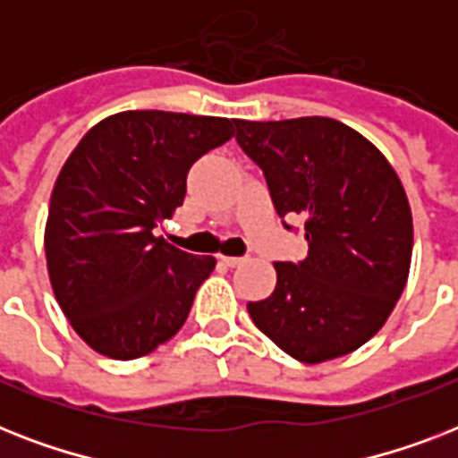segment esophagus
Returning a JSON list of instances; mask_svg holds the SVG:
<instances>
[{
  "mask_svg": "<svg viewBox=\"0 0 458 458\" xmlns=\"http://www.w3.org/2000/svg\"><path fill=\"white\" fill-rule=\"evenodd\" d=\"M221 261H223V264H225V266H228V268H235V266L244 264V257H223Z\"/></svg>",
  "mask_w": 458,
  "mask_h": 458,
  "instance_id": "34e87169",
  "label": "esophagus"
}]
</instances>
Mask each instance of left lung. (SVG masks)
Returning a JSON list of instances; mask_svg holds the SVG:
<instances>
[{
    "mask_svg": "<svg viewBox=\"0 0 458 458\" xmlns=\"http://www.w3.org/2000/svg\"><path fill=\"white\" fill-rule=\"evenodd\" d=\"M233 123L283 225L301 218L309 242L297 264L276 261L271 297L247 304L254 326L301 363L354 352L383 327L409 278L413 223L397 173L335 118Z\"/></svg>",
    "mask_w": 458,
    "mask_h": 458,
    "instance_id": "left-lung-1",
    "label": "left lung"
}]
</instances>
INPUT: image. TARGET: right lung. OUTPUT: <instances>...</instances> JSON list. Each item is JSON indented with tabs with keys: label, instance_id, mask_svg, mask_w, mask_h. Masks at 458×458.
Returning <instances> with one entry per match:
<instances>
[{
	"label": "right lung",
	"instance_id": "obj_1",
	"mask_svg": "<svg viewBox=\"0 0 458 458\" xmlns=\"http://www.w3.org/2000/svg\"><path fill=\"white\" fill-rule=\"evenodd\" d=\"M218 116L123 111L104 118L61 168L45 230L61 311L89 347L138 359L187 320L214 257L154 237L187 192L197 158L233 138Z\"/></svg>",
	"mask_w": 458,
	"mask_h": 458
}]
</instances>
